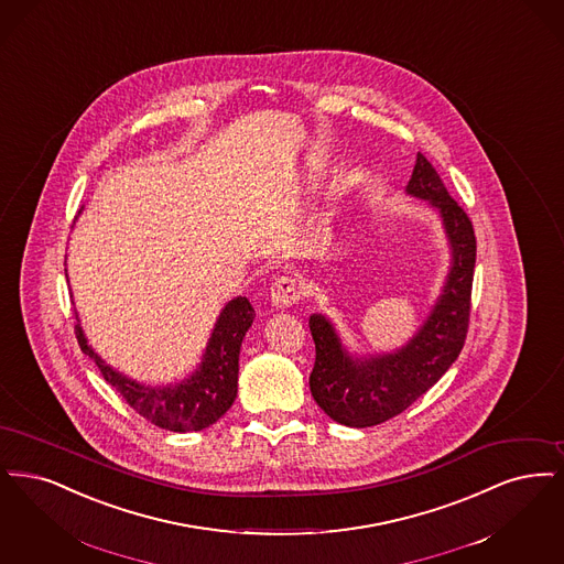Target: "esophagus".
Instances as JSON below:
<instances>
[{
  "instance_id": "1",
  "label": "esophagus",
  "mask_w": 564,
  "mask_h": 564,
  "mask_svg": "<svg viewBox=\"0 0 564 564\" xmlns=\"http://www.w3.org/2000/svg\"><path fill=\"white\" fill-rule=\"evenodd\" d=\"M299 299H301V284L291 275H282L273 282L270 301L275 310L293 307L294 303H299Z\"/></svg>"
}]
</instances>
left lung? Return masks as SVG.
<instances>
[{
    "instance_id": "left-lung-1",
    "label": "left lung",
    "mask_w": 564,
    "mask_h": 564,
    "mask_svg": "<svg viewBox=\"0 0 564 564\" xmlns=\"http://www.w3.org/2000/svg\"><path fill=\"white\" fill-rule=\"evenodd\" d=\"M409 196L438 210L451 245V270L432 314L415 335L388 354L351 356L333 322L310 318L316 365L310 390L319 409L347 427H370L406 411L451 368L466 344L469 299L476 265V236L466 210L448 196L441 174L416 153Z\"/></svg>"
}]
</instances>
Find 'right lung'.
Here are the masks:
<instances>
[{
  "label": "right lung",
  "mask_w": 564,
  "mask_h": 564,
  "mask_svg": "<svg viewBox=\"0 0 564 564\" xmlns=\"http://www.w3.org/2000/svg\"><path fill=\"white\" fill-rule=\"evenodd\" d=\"M254 319V310L246 296L231 299L220 310L213 335L204 349L199 367L181 383L151 388L109 367L75 324L77 344L95 360L105 381L153 425L171 432H199L225 415L238 395V360L246 330Z\"/></svg>",
  "instance_id": "obj_1"
}]
</instances>
